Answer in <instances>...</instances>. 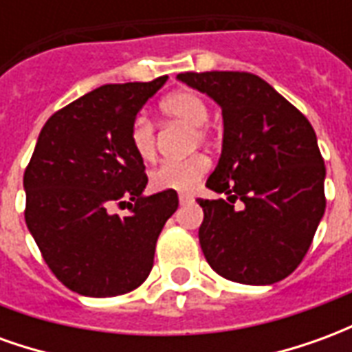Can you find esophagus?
I'll use <instances>...</instances> for the list:
<instances>
[{
  "label": "esophagus",
  "instance_id": "obj_1",
  "mask_svg": "<svg viewBox=\"0 0 352 352\" xmlns=\"http://www.w3.org/2000/svg\"><path fill=\"white\" fill-rule=\"evenodd\" d=\"M179 201L184 206V204H190V201H194V198L188 196V194H179Z\"/></svg>",
  "mask_w": 352,
  "mask_h": 352
}]
</instances>
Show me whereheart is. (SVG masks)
Here are the masks:
<instances>
[{
	"instance_id": "obj_1",
	"label": "heart",
	"mask_w": 352,
	"mask_h": 352,
	"mask_svg": "<svg viewBox=\"0 0 352 352\" xmlns=\"http://www.w3.org/2000/svg\"><path fill=\"white\" fill-rule=\"evenodd\" d=\"M162 115L168 120H175L194 130L198 141L207 138L206 120L209 107L206 100L190 90H179L166 96L160 103ZM130 143L141 160H153L156 156V131L153 122L146 116L139 115L130 130ZM209 169V160L204 154H192L184 160L162 162L158 168L151 171V186L154 190L190 192L201 181Z\"/></svg>"
}]
</instances>
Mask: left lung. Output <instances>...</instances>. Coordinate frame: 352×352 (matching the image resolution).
I'll list each match as a JSON object with an SVG mask.
<instances>
[{
  "label": "left lung",
  "instance_id": "left-lung-1",
  "mask_svg": "<svg viewBox=\"0 0 352 352\" xmlns=\"http://www.w3.org/2000/svg\"><path fill=\"white\" fill-rule=\"evenodd\" d=\"M222 109V153L198 199L199 245L224 279L273 285L294 272L324 214V160L309 120L252 73H179ZM244 201L241 210L233 207Z\"/></svg>",
  "mask_w": 352,
  "mask_h": 352
}]
</instances>
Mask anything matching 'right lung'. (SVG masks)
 Returning <instances> with one entry per match:
<instances>
[{
  "mask_svg": "<svg viewBox=\"0 0 352 352\" xmlns=\"http://www.w3.org/2000/svg\"><path fill=\"white\" fill-rule=\"evenodd\" d=\"M166 80L103 85L54 113L39 133L24 173V217L45 262L77 294L138 288L179 207L173 190L143 196L145 164L130 143L138 113ZM115 203L129 214H111Z\"/></svg>",
  "mask_w": 352,
  "mask_h": 352,
  "instance_id": "right-lung-1",
  "label": "right lung"
}]
</instances>
